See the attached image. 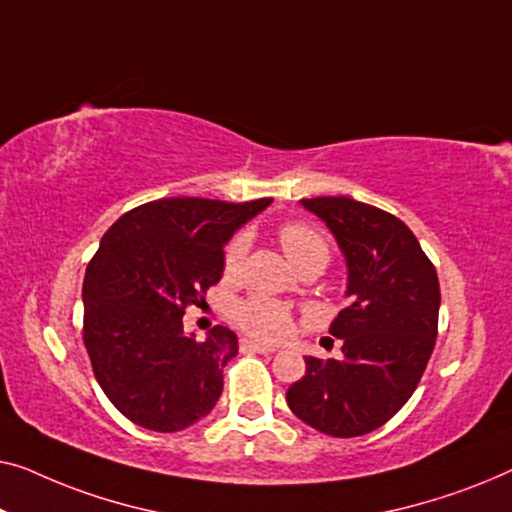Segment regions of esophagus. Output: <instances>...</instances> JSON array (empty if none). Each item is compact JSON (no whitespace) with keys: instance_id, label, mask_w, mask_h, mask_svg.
I'll use <instances>...</instances> for the list:
<instances>
[{"instance_id":"esophagus-1","label":"esophagus","mask_w":512,"mask_h":512,"mask_svg":"<svg viewBox=\"0 0 512 512\" xmlns=\"http://www.w3.org/2000/svg\"><path fill=\"white\" fill-rule=\"evenodd\" d=\"M241 350L262 352V355H273V352H276V345H269V343H257V341H250V338H243V341H241Z\"/></svg>"}]
</instances>
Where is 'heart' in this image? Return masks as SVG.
I'll return each mask as SVG.
<instances>
[{"instance_id":"b5f03b06","label":"heart","mask_w":512,"mask_h":512,"mask_svg":"<svg viewBox=\"0 0 512 512\" xmlns=\"http://www.w3.org/2000/svg\"><path fill=\"white\" fill-rule=\"evenodd\" d=\"M278 239L294 266L318 262L325 269V264L329 262V239L318 227L306 225V222H287V225L280 227ZM248 248L250 236L246 232L234 234L229 239L225 255H222V273H225V278H236L243 271ZM232 318L246 334L262 338V341H280L292 329L290 311L283 304H278V301L266 297H250L241 301L234 308Z\"/></svg>"}]
</instances>
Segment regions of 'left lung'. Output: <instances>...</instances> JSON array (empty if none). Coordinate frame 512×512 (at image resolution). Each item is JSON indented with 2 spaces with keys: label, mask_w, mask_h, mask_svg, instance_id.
<instances>
[{
  "label": "left lung",
  "mask_w": 512,
  "mask_h": 512,
  "mask_svg": "<svg viewBox=\"0 0 512 512\" xmlns=\"http://www.w3.org/2000/svg\"><path fill=\"white\" fill-rule=\"evenodd\" d=\"M348 264L350 306L331 322L343 357L306 359L287 406L308 427L352 438L383 427L420 383L438 334L441 287L431 259L397 215L350 197L301 199Z\"/></svg>",
  "instance_id": "left-lung-1"
}]
</instances>
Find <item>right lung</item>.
<instances>
[{
    "mask_svg": "<svg viewBox=\"0 0 512 512\" xmlns=\"http://www.w3.org/2000/svg\"><path fill=\"white\" fill-rule=\"evenodd\" d=\"M273 199L171 197L136 206L102 236L83 280V343L106 397L143 429H187L211 413L236 334L183 331L187 306L222 278V248Z\"/></svg>",
    "mask_w": 512,
    "mask_h": 512,
    "instance_id": "1",
    "label": "right lung"
}]
</instances>
